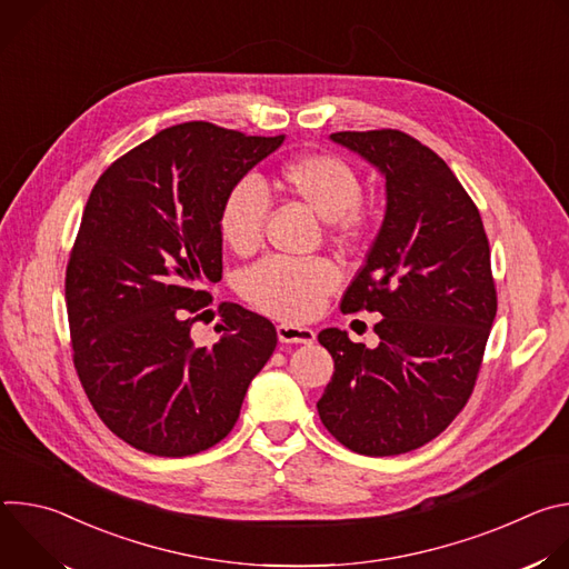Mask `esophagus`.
Listing matches in <instances>:
<instances>
[{"label": "esophagus", "instance_id": "obj_1", "mask_svg": "<svg viewBox=\"0 0 569 569\" xmlns=\"http://www.w3.org/2000/svg\"><path fill=\"white\" fill-rule=\"evenodd\" d=\"M277 336L283 345H312L315 331L308 327H295V323H279Z\"/></svg>", "mask_w": 569, "mask_h": 569}]
</instances>
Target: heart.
Here are the masks:
<instances>
[{"label":"heart","mask_w":569,"mask_h":569,"mask_svg":"<svg viewBox=\"0 0 569 569\" xmlns=\"http://www.w3.org/2000/svg\"><path fill=\"white\" fill-rule=\"evenodd\" d=\"M279 182L292 198L327 220L338 238L349 240L362 231L367 222L360 204L362 182L340 154H297L281 167ZM268 209V193L254 178L238 180L224 193L218 227L233 252L248 254L259 248ZM338 281L340 274L329 261L266 259L242 274L240 292L261 312L297 321L312 317Z\"/></svg>","instance_id":"1"}]
</instances>
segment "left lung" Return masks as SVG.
Instances as JSON below:
<instances>
[{
    "label": "left lung",
    "mask_w": 569,
    "mask_h": 569,
    "mask_svg": "<svg viewBox=\"0 0 569 569\" xmlns=\"http://www.w3.org/2000/svg\"><path fill=\"white\" fill-rule=\"evenodd\" d=\"M385 180V218L345 312L376 310V349L347 331L317 340L336 373L317 400L327 430L367 457L402 455L439 437L472 393L498 297L477 207L428 146L400 130L336 132Z\"/></svg>",
    "instance_id": "1"
}]
</instances>
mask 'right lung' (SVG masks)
<instances>
[{"mask_svg": "<svg viewBox=\"0 0 569 569\" xmlns=\"http://www.w3.org/2000/svg\"><path fill=\"white\" fill-rule=\"evenodd\" d=\"M283 139L171 126L90 193L64 279L73 365L101 421L137 450L189 457L222 441L277 347L272 321L238 303L220 306L216 345H193L191 327L211 301L202 283L222 277V198Z\"/></svg>", "mask_w": 569, "mask_h": 569, "instance_id": "add662e5", "label": "right lung"}]
</instances>
